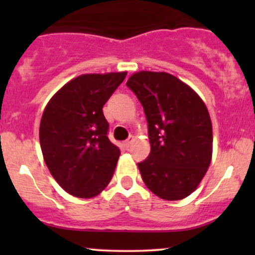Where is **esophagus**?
Here are the masks:
<instances>
[{
	"label": "esophagus",
	"instance_id": "esophagus-1",
	"mask_svg": "<svg viewBox=\"0 0 255 255\" xmlns=\"http://www.w3.org/2000/svg\"><path fill=\"white\" fill-rule=\"evenodd\" d=\"M131 142H133V136L128 137V139H127V140H126V141L124 142V146H125V148H126V150H128V148H129V147H130Z\"/></svg>",
	"mask_w": 255,
	"mask_h": 255
}]
</instances>
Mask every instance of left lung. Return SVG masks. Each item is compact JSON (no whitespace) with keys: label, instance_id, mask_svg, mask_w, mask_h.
I'll list each match as a JSON object with an SVG mask.
<instances>
[{"label":"left lung","instance_id":"obj_1","mask_svg":"<svg viewBox=\"0 0 255 255\" xmlns=\"http://www.w3.org/2000/svg\"><path fill=\"white\" fill-rule=\"evenodd\" d=\"M127 85L144 108L151 152L137 163L157 197L181 200L195 191L211 163L212 124L188 85L164 72H139Z\"/></svg>","mask_w":255,"mask_h":255}]
</instances>
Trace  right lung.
Instances as JSON below:
<instances>
[{"mask_svg": "<svg viewBox=\"0 0 255 255\" xmlns=\"http://www.w3.org/2000/svg\"><path fill=\"white\" fill-rule=\"evenodd\" d=\"M127 73L84 74L50 99L39 127V141L52 177L69 194L89 199L110 182L120 148L108 137L103 107Z\"/></svg>", "mask_w": 255, "mask_h": 255, "instance_id": "right-lung-1", "label": "right lung"}]
</instances>
